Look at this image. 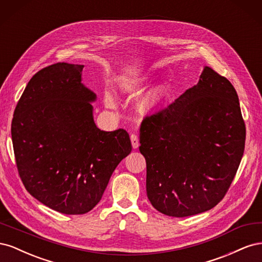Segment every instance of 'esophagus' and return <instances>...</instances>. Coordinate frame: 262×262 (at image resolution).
<instances>
[{
	"mask_svg": "<svg viewBox=\"0 0 262 262\" xmlns=\"http://www.w3.org/2000/svg\"><path fill=\"white\" fill-rule=\"evenodd\" d=\"M130 139H131L132 147H133V148H138V147H139V145H140V143H139V139H138V136H137V134H131Z\"/></svg>",
	"mask_w": 262,
	"mask_h": 262,
	"instance_id": "1",
	"label": "esophagus"
}]
</instances>
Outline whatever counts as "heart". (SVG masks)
I'll return each mask as SVG.
<instances>
[{
    "label": "heart",
    "mask_w": 262,
    "mask_h": 262,
    "mask_svg": "<svg viewBox=\"0 0 262 262\" xmlns=\"http://www.w3.org/2000/svg\"><path fill=\"white\" fill-rule=\"evenodd\" d=\"M149 84V80L147 78H139V80H134L126 82L122 84L121 89L124 93L130 95H139L143 92L147 85ZM170 92V84L167 81H163L157 83L154 87H152L140 101V110L145 115L153 114L156 109L160 108L166 99L168 98V95ZM105 102L108 106L114 105V98L110 93H105L104 96Z\"/></svg>",
    "instance_id": "b5f03b06"
}]
</instances>
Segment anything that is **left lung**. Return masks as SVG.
Returning a JSON list of instances; mask_svg holds the SVG:
<instances>
[{"label": "left lung", "instance_id": "1", "mask_svg": "<svg viewBox=\"0 0 262 262\" xmlns=\"http://www.w3.org/2000/svg\"><path fill=\"white\" fill-rule=\"evenodd\" d=\"M245 139L234 86L204 67L196 85L141 124L149 202L173 217L211 210L232 184Z\"/></svg>", "mask_w": 262, "mask_h": 262}]
</instances>
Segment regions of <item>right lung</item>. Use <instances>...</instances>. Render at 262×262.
Returning <instances> with one entry per match:
<instances>
[{"label":"right lung","instance_id":"1","mask_svg":"<svg viewBox=\"0 0 262 262\" xmlns=\"http://www.w3.org/2000/svg\"><path fill=\"white\" fill-rule=\"evenodd\" d=\"M84 66L59 62L30 78L15 108L12 141L27 191L63 214L90 212L132 145L123 129L94 121L96 94L82 83Z\"/></svg>","mask_w":262,"mask_h":262}]
</instances>
